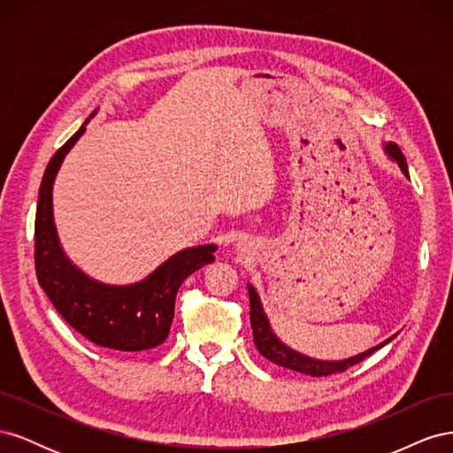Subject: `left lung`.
<instances>
[{
    "instance_id": "obj_1",
    "label": "left lung",
    "mask_w": 453,
    "mask_h": 453,
    "mask_svg": "<svg viewBox=\"0 0 453 453\" xmlns=\"http://www.w3.org/2000/svg\"><path fill=\"white\" fill-rule=\"evenodd\" d=\"M383 149H386L388 157L396 162V166L401 168V172L408 175V164H406V158L404 155L401 153V149L396 147L395 143H386L383 145ZM248 293H250V304H251V328H253V342L255 346L258 349V353L263 355V357H266L268 361L276 363L283 368H291V370H296V372H303V374H310V376H331V374H336V372H344L346 368L353 366L361 363L365 357H368V355H372L376 349L383 348L386 344H389V342L396 336H389L388 340H383L381 344L370 348L363 353H357L353 355V357H348V359H340V361H323V359H313V357H308V355L300 353L293 348H289L287 344H283V342L276 336V333L272 331V325L266 318V313L263 310V304H260V298H258V293L255 287L251 283H248Z\"/></svg>"
}]
</instances>
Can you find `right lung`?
Returning a JSON list of instances; mask_svg holds the SVG:
<instances>
[{
  "instance_id": "right-lung-1",
  "label": "right lung",
  "mask_w": 453,
  "mask_h": 453,
  "mask_svg": "<svg viewBox=\"0 0 453 453\" xmlns=\"http://www.w3.org/2000/svg\"><path fill=\"white\" fill-rule=\"evenodd\" d=\"M85 120L45 170L35 211V272L52 306L79 334L96 346L143 351L160 346L170 334L175 295L190 273L215 260V243L195 245L164 260L147 278L128 285H109L77 268L62 250L52 213V187L65 155L85 134Z\"/></svg>"
}]
</instances>
